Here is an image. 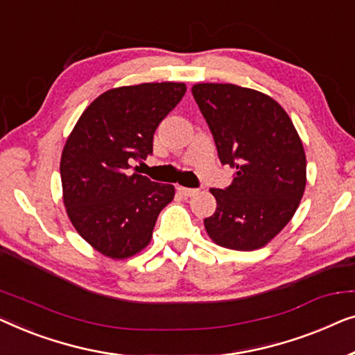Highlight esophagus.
Segmentation results:
<instances>
[{"label": "esophagus", "instance_id": "34e87169", "mask_svg": "<svg viewBox=\"0 0 355 355\" xmlns=\"http://www.w3.org/2000/svg\"><path fill=\"white\" fill-rule=\"evenodd\" d=\"M178 193L182 194V196H184V198H191V196H194V194L199 193V189H196V188H187V187H178Z\"/></svg>", "mask_w": 355, "mask_h": 355}]
</instances>
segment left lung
I'll return each instance as SVG.
<instances>
[{
	"instance_id": "1",
	"label": "left lung",
	"mask_w": 355,
	"mask_h": 355,
	"mask_svg": "<svg viewBox=\"0 0 355 355\" xmlns=\"http://www.w3.org/2000/svg\"><path fill=\"white\" fill-rule=\"evenodd\" d=\"M193 96L218 159L236 168L225 189L211 188L217 209L204 227L218 246L263 248L291 220L306 189V153L275 99L232 83H198Z\"/></svg>"
}]
</instances>
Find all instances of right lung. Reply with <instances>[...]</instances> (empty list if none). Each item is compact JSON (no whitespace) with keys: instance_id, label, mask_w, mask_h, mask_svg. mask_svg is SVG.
I'll return each mask as SVG.
<instances>
[{"instance_id":"add662e5","label":"right lung","mask_w":355,"mask_h":355,"mask_svg":"<svg viewBox=\"0 0 355 355\" xmlns=\"http://www.w3.org/2000/svg\"><path fill=\"white\" fill-rule=\"evenodd\" d=\"M184 83L162 82L104 92L85 109L61 156L67 216L85 241L111 259L148 246L159 212L175 196L173 184L130 172L153 154L154 132L182 101Z\"/></svg>"}]
</instances>
